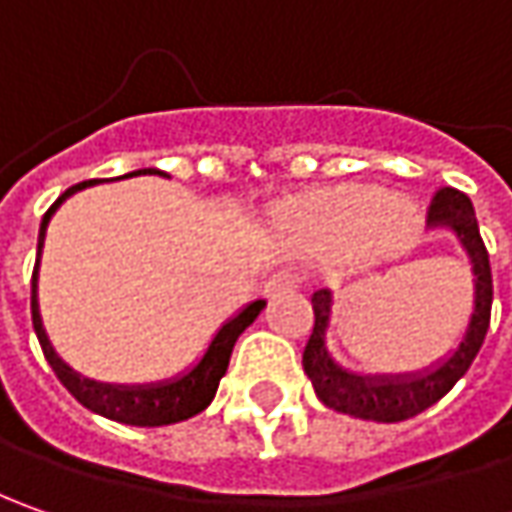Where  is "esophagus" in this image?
Returning <instances> with one entry per match:
<instances>
[{
	"label": "esophagus",
	"instance_id": "esophagus-1",
	"mask_svg": "<svg viewBox=\"0 0 512 512\" xmlns=\"http://www.w3.org/2000/svg\"><path fill=\"white\" fill-rule=\"evenodd\" d=\"M296 285H299V279H296L293 273H273L265 282V290H262V293H265L267 299H276V296H282V293H290Z\"/></svg>",
	"mask_w": 512,
	"mask_h": 512
}]
</instances>
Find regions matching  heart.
Listing matches in <instances>:
<instances>
[{
	"label": "heart",
	"instance_id": "heart-1",
	"mask_svg": "<svg viewBox=\"0 0 512 512\" xmlns=\"http://www.w3.org/2000/svg\"><path fill=\"white\" fill-rule=\"evenodd\" d=\"M282 222L319 245H347L373 233L382 247L399 250L419 236L424 216L413 199H393L376 185H347L285 207Z\"/></svg>",
	"mask_w": 512,
	"mask_h": 512
}]
</instances>
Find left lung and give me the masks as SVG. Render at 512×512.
<instances>
[{"label":"left lung","instance_id":"obj_1","mask_svg":"<svg viewBox=\"0 0 512 512\" xmlns=\"http://www.w3.org/2000/svg\"><path fill=\"white\" fill-rule=\"evenodd\" d=\"M430 230H442L456 239L462 247L473 276V305L464 325L462 336L453 350H447L442 359L430 362L422 370H407V373H356L350 367L336 362V356L327 347V336L333 330V313H336V293L330 287H322L310 296L316 325L310 333V342L305 347V373L319 402L347 413L353 419L364 422H404L413 419L416 413L436 404L453 384L467 373L473 364L479 347H482L487 327H490V305H493V276H490V259L487 247L479 233L476 210L473 202L462 190L442 187L430 205L427 216Z\"/></svg>","mask_w":512,"mask_h":512}]
</instances>
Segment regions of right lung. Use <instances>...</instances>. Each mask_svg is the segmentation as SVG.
<instances>
[{"label":"right lung","instance_id":"1","mask_svg":"<svg viewBox=\"0 0 512 512\" xmlns=\"http://www.w3.org/2000/svg\"><path fill=\"white\" fill-rule=\"evenodd\" d=\"M165 176L162 170L145 168L133 170L128 176ZM99 185V179L90 182H79V185L68 187L45 213L42 225H39V245H36V267H33V285H30V313H33V330L36 339L42 344V353L53 367V373L59 376V382L68 387V393L79 404H85L90 413H99L110 422L133 424V427H162V424L185 422L190 416L202 413L207 404L213 402L219 382L227 373L230 364V353L236 339L245 333L247 327L259 319V313L265 310V302H247L242 310H236L225 325L213 333V339L207 342L205 353L196 362L185 367L182 373L170 376V379H159V382L145 384H113V382H96L90 376H82L79 370H73L50 344L48 330L42 322V310H39V267H42V250H45V236H48V225L53 213L68 202L73 193L85 190V187Z\"/></svg>","mask_w":512,"mask_h":512}]
</instances>
